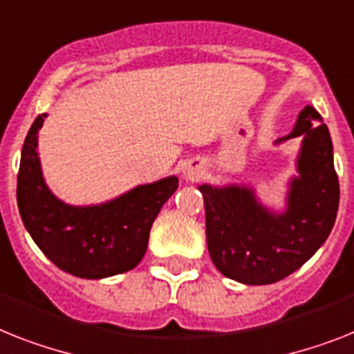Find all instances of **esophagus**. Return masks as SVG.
<instances>
[{
	"mask_svg": "<svg viewBox=\"0 0 354 354\" xmlns=\"http://www.w3.org/2000/svg\"><path fill=\"white\" fill-rule=\"evenodd\" d=\"M204 170H203V166L197 165V162H188L186 165V168H184V179L186 180H192V183H195V180H198L201 177H203Z\"/></svg>",
	"mask_w": 354,
	"mask_h": 354,
	"instance_id": "1",
	"label": "esophagus"
}]
</instances>
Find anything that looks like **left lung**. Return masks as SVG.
Masks as SVG:
<instances>
[{"mask_svg":"<svg viewBox=\"0 0 354 354\" xmlns=\"http://www.w3.org/2000/svg\"><path fill=\"white\" fill-rule=\"evenodd\" d=\"M293 137H302V150L284 213L264 208L246 186H198L209 257L227 279L248 286L279 282L308 262L331 233L340 186L331 136L313 106L304 108L295 130L279 142Z\"/></svg>","mask_w":354,"mask_h":354,"instance_id":"obj_1","label":"left lung"}]
</instances>
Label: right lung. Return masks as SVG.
I'll return each instance as SVG.
<instances>
[{
    "label": "right lung",
    "mask_w": 354,
    "mask_h": 354,
    "mask_svg": "<svg viewBox=\"0 0 354 354\" xmlns=\"http://www.w3.org/2000/svg\"><path fill=\"white\" fill-rule=\"evenodd\" d=\"M37 115L26 133L17 174V208L39 250L59 270L104 279L133 270L145 257L151 224L179 186L177 177L137 186L99 206H70L46 188L37 157Z\"/></svg>",
    "instance_id": "1"
}]
</instances>
